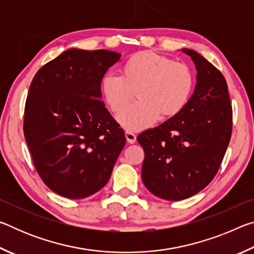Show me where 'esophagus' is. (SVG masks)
I'll use <instances>...</instances> for the list:
<instances>
[{
	"mask_svg": "<svg viewBox=\"0 0 254 254\" xmlns=\"http://www.w3.org/2000/svg\"><path fill=\"white\" fill-rule=\"evenodd\" d=\"M126 137H127V141L128 143H134L136 141V135L134 133L131 132V131H127L126 132Z\"/></svg>",
	"mask_w": 254,
	"mask_h": 254,
	"instance_id": "esophagus-1",
	"label": "esophagus"
}]
</instances>
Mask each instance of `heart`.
<instances>
[{
    "label": "heart",
    "mask_w": 254,
    "mask_h": 254,
    "mask_svg": "<svg viewBox=\"0 0 254 254\" xmlns=\"http://www.w3.org/2000/svg\"><path fill=\"white\" fill-rule=\"evenodd\" d=\"M195 76L187 64L174 62L152 51L128 57L121 67V76L106 74L102 94L114 114L122 112L134 97L139 101L119 115V121L130 130H141L160 117L173 118L188 104Z\"/></svg>",
    "instance_id": "heart-1"
}]
</instances>
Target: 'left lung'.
<instances>
[{
	"instance_id": "1",
	"label": "left lung",
	"mask_w": 254,
	"mask_h": 254,
	"mask_svg": "<svg viewBox=\"0 0 254 254\" xmlns=\"http://www.w3.org/2000/svg\"><path fill=\"white\" fill-rule=\"evenodd\" d=\"M183 53L191 58L197 70L188 104L179 114L136 137L144 150V186L167 200L186 199L212 182L232 134L233 114L224 76L196 51Z\"/></svg>"
}]
</instances>
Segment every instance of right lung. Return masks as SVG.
Masks as SVG:
<instances>
[{
    "mask_svg": "<svg viewBox=\"0 0 254 254\" xmlns=\"http://www.w3.org/2000/svg\"><path fill=\"white\" fill-rule=\"evenodd\" d=\"M120 57L68 49L33 77L23 133L34 168L56 194L85 198L109 182L126 134L101 100V83Z\"/></svg>",
    "mask_w": 254,
    "mask_h": 254,
    "instance_id": "1",
    "label": "right lung"
}]
</instances>
